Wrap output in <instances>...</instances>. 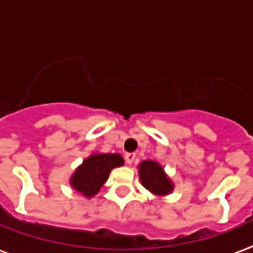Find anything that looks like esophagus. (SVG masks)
I'll return each instance as SVG.
<instances>
[{"mask_svg":"<svg viewBox=\"0 0 253 253\" xmlns=\"http://www.w3.org/2000/svg\"><path fill=\"white\" fill-rule=\"evenodd\" d=\"M135 157H136L135 153H126V155H125V160H126V162L128 165H131V164L135 161Z\"/></svg>","mask_w":253,"mask_h":253,"instance_id":"34e87169","label":"esophagus"}]
</instances>
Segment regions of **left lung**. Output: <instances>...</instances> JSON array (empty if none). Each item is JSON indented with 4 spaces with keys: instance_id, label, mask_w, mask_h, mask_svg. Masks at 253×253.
Wrapping results in <instances>:
<instances>
[{
    "instance_id": "left-lung-1",
    "label": "left lung",
    "mask_w": 253,
    "mask_h": 253,
    "mask_svg": "<svg viewBox=\"0 0 253 253\" xmlns=\"http://www.w3.org/2000/svg\"><path fill=\"white\" fill-rule=\"evenodd\" d=\"M137 169H139V179L141 184L151 194L161 198L173 192L174 183L159 162L145 160L139 164Z\"/></svg>"
}]
</instances>
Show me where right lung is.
Instances as JSON below:
<instances>
[{
	"label": "right lung",
	"mask_w": 253,
	"mask_h": 253,
	"mask_svg": "<svg viewBox=\"0 0 253 253\" xmlns=\"http://www.w3.org/2000/svg\"><path fill=\"white\" fill-rule=\"evenodd\" d=\"M123 164L120 153H92L70 176V184L82 196L92 199L108 180L110 171Z\"/></svg>",
	"instance_id": "right-lung-1"
}]
</instances>
